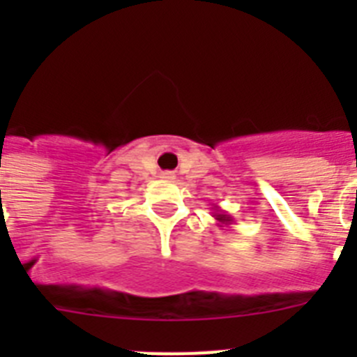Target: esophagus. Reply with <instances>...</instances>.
<instances>
[{
  "instance_id": "34e87169",
  "label": "esophagus",
  "mask_w": 357,
  "mask_h": 357,
  "mask_svg": "<svg viewBox=\"0 0 357 357\" xmlns=\"http://www.w3.org/2000/svg\"><path fill=\"white\" fill-rule=\"evenodd\" d=\"M160 178H164V181H173V178H175V175H173L172 172H164L162 175H160Z\"/></svg>"
}]
</instances>
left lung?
Wrapping results in <instances>:
<instances>
[{
	"label": "left lung",
	"mask_w": 357,
	"mask_h": 357,
	"mask_svg": "<svg viewBox=\"0 0 357 357\" xmlns=\"http://www.w3.org/2000/svg\"><path fill=\"white\" fill-rule=\"evenodd\" d=\"M213 218L218 222V227H229V225H232V222H234V218L230 216V214H227L225 211L220 209L218 206H214Z\"/></svg>",
	"instance_id": "left-lung-1"
}]
</instances>
